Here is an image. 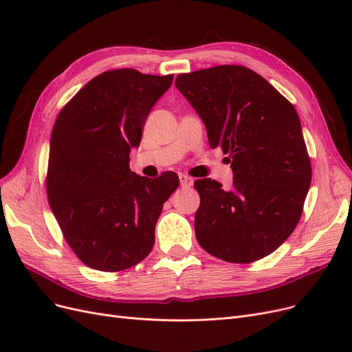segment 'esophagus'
I'll list each match as a JSON object with an SVG mask.
<instances>
[{
  "label": "esophagus",
  "mask_w": 352,
  "mask_h": 352,
  "mask_svg": "<svg viewBox=\"0 0 352 352\" xmlns=\"http://www.w3.org/2000/svg\"><path fill=\"white\" fill-rule=\"evenodd\" d=\"M179 180H180V186L182 188H190L194 184V179L189 177L188 175H179Z\"/></svg>",
  "instance_id": "1"
}]
</instances>
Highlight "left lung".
I'll use <instances>...</instances> for the list:
<instances>
[{
	"label": "left lung",
	"mask_w": 352,
	"mask_h": 352,
	"mask_svg": "<svg viewBox=\"0 0 352 352\" xmlns=\"http://www.w3.org/2000/svg\"><path fill=\"white\" fill-rule=\"evenodd\" d=\"M175 83L206 124L210 146L229 154L233 172L229 190L210 177L195 180L198 243L229 263L265 257L294 232L311 182L300 117L242 66L179 74Z\"/></svg>",
	"instance_id": "left-lung-1"
}]
</instances>
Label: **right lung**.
I'll use <instances>...</instances> for the list:
<instances>
[{
  "label": "right lung",
  "mask_w": 352,
  "mask_h": 352,
  "mask_svg": "<svg viewBox=\"0 0 352 352\" xmlns=\"http://www.w3.org/2000/svg\"><path fill=\"white\" fill-rule=\"evenodd\" d=\"M173 74L110 70L89 80L52 127L47 173L50 207L70 248L89 267L120 272L151 252L175 172L150 179L129 167L132 148Z\"/></svg>",
  "instance_id": "1"
}]
</instances>
